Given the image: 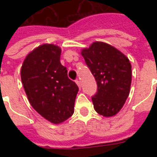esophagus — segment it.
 <instances>
[{"instance_id": "1", "label": "esophagus", "mask_w": 157, "mask_h": 157, "mask_svg": "<svg viewBox=\"0 0 157 157\" xmlns=\"http://www.w3.org/2000/svg\"><path fill=\"white\" fill-rule=\"evenodd\" d=\"M75 83H76L77 86H78L79 87L81 88V82H80V81H79V80H76V81H75Z\"/></svg>"}]
</instances>
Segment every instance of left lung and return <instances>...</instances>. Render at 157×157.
<instances>
[{
  "label": "left lung",
  "mask_w": 157,
  "mask_h": 157,
  "mask_svg": "<svg viewBox=\"0 0 157 157\" xmlns=\"http://www.w3.org/2000/svg\"><path fill=\"white\" fill-rule=\"evenodd\" d=\"M82 55L98 84V92L92 98L94 109L104 117L114 116L129 94L130 62L122 52L103 42L83 48Z\"/></svg>",
  "instance_id": "1"
}]
</instances>
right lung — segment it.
Masks as SVG:
<instances>
[{
  "mask_svg": "<svg viewBox=\"0 0 157 157\" xmlns=\"http://www.w3.org/2000/svg\"><path fill=\"white\" fill-rule=\"evenodd\" d=\"M60 54L61 49L56 45L42 44L27 55L21 69L30 104L53 124H60L73 114L79 91L59 61Z\"/></svg>",
  "mask_w": 157,
  "mask_h": 157,
  "instance_id": "add662e5",
  "label": "right lung"
}]
</instances>
